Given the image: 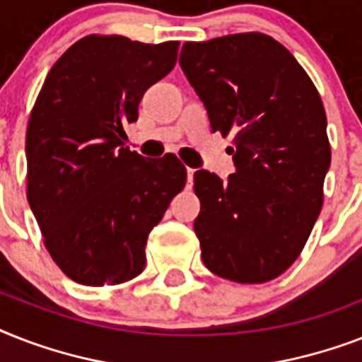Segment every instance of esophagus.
<instances>
[{"mask_svg":"<svg viewBox=\"0 0 362 362\" xmlns=\"http://www.w3.org/2000/svg\"><path fill=\"white\" fill-rule=\"evenodd\" d=\"M193 175H195V170L187 169V187H192L193 184Z\"/></svg>","mask_w":362,"mask_h":362,"instance_id":"esophagus-1","label":"esophagus"}]
</instances>
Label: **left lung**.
Instances as JSON below:
<instances>
[{
    "label": "left lung",
    "instance_id": "obj_1",
    "mask_svg": "<svg viewBox=\"0 0 362 362\" xmlns=\"http://www.w3.org/2000/svg\"><path fill=\"white\" fill-rule=\"evenodd\" d=\"M180 67L212 131L233 136L235 173L193 176L203 263L238 284L274 280L300 255L323 204L331 144L320 93L284 45L255 31L184 42Z\"/></svg>",
    "mask_w": 362,
    "mask_h": 362
}]
</instances>
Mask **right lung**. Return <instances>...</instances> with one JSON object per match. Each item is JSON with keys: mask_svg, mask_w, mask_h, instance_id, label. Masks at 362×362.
I'll return each instance as SVG.
<instances>
[{"mask_svg": "<svg viewBox=\"0 0 362 362\" xmlns=\"http://www.w3.org/2000/svg\"><path fill=\"white\" fill-rule=\"evenodd\" d=\"M178 41L88 35L65 50L25 133L28 203L54 263L82 286H116L146 264L148 235L186 186L175 153L142 158L125 125L175 67Z\"/></svg>", "mask_w": 362, "mask_h": 362, "instance_id": "right-lung-1", "label": "right lung"}]
</instances>
